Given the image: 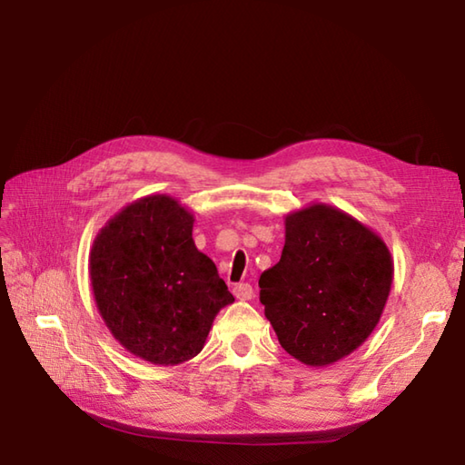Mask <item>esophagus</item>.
Returning a JSON list of instances; mask_svg holds the SVG:
<instances>
[{
	"label": "esophagus",
	"mask_w": 465,
	"mask_h": 465,
	"mask_svg": "<svg viewBox=\"0 0 465 465\" xmlns=\"http://www.w3.org/2000/svg\"><path fill=\"white\" fill-rule=\"evenodd\" d=\"M233 295H235V298H238V300H242V302H250V300L253 298L252 285H250V283L235 285V288H233Z\"/></svg>",
	"instance_id": "1"
}]
</instances>
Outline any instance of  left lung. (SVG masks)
<instances>
[{"instance_id":"left-lung-1","label":"left lung","mask_w":465,"mask_h":465,"mask_svg":"<svg viewBox=\"0 0 465 465\" xmlns=\"http://www.w3.org/2000/svg\"><path fill=\"white\" fill-rule=\"evenodd\" d=\"M280 262L260 275V302L282 348L310 368L348 358L380 323L393 260L380 233L330 203L283 217Z\"/></svg>"}]
</instances>
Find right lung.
<instances>
[{
  "mask_svg": "<svg viewBox=\"0 0 465 465\" xmlns=\"http://www.w3.org/2000/svg\"><path fill=\"white\" fill-rule=\"evenodd\" d=\"M193 212L152 193L122 207L90 252L94 300L135 358L177 365L203 350L215 315L233 303L215 263L195 248Z\"/></svg>",
  "mask_w": 465,
  "mask_h": 465,
  "instance_id": "1",
  "label": "right lung"
}]
</instances>
